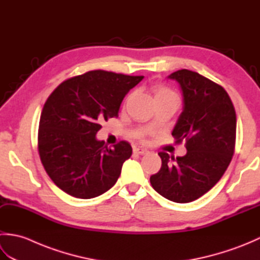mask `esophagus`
I'll list each match as a JSON object with an SVG mask.
<instances>
[{
	"mask_svg": "<svg viewBox=\"0 0 260 260\" xmlns=\"http://www.w3.org/2000/svg\"><path fill=\"white\" fill-rule=\"evenodd\" d=\"M134 152L137 153V154H145L147 152V150H146V148H144V147L139 146V147H135L134 148Z\"/></svg>",
	"mask_w": 260,
	"mask_h": 260,
	"instance_id": "34e87169",
	"label": "esophagus"
}]
</instances>
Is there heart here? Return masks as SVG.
<instances>
[{"label": "heart", "mask_w": 260, "mask_h": 260, "mask_svg": "<svg viewBox=\"0 0 260 260\" xmlns=\"http://www.w3.org/2000/svg\"><path fill=\"white\" fill-rule=\"evenodd\" d=\"M154 95H155V99L159 98V97H165V96H174V97H176L174 91L169 89L168 87L161 86V85L155 87V89H154Z\"/></svg>", "instance_id": "1"}]
</instances>
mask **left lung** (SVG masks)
I'll list each match as a JSON object with an SVG mask.
<instances>
[{
    "label": "left lung",
    "instance_id": "obj_1",
    "mask_svg": "<svg viewBox=\"0 0 260 260\" xmlns=\"http://www.w3.org/2000/svg\"><path fill=\"white\" fill-rule=\"evenodd\" d=\"M168 78L179 82L183 109L172 131L185 141L184 156L159 152L162 167L150 178L153 189L170 201L187 203L218 183L229 167L236 143V112L223 88L194 71L182 69Z\"/></svg>",
    "mask_w": 260,
    "mask_h": 260
}]
</instances>
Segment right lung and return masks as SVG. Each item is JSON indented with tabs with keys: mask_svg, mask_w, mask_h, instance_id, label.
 Returning a JSON list of instances; mask_svg holds the SVG:
<instances>
[{
	"mask_svg": "<svg viewBox=\"0 0 260 260\" xmlns=\"http://www.w3.org/2000/svg\"><path fill=\"white\" fill-rule=\"evenodd\" d=\"M144 78L92 70L60 84L43 106L38 147L46 172L59 189L91 199L112 187L132 155L125 141L113 148L96 134L101 123L117 117L126 93Z\"/></svg>",
	"mask_w": 260,
	"mask_h": 260,
	"instance_id": "1",
	"label": "right lung"
}]
</instances>
